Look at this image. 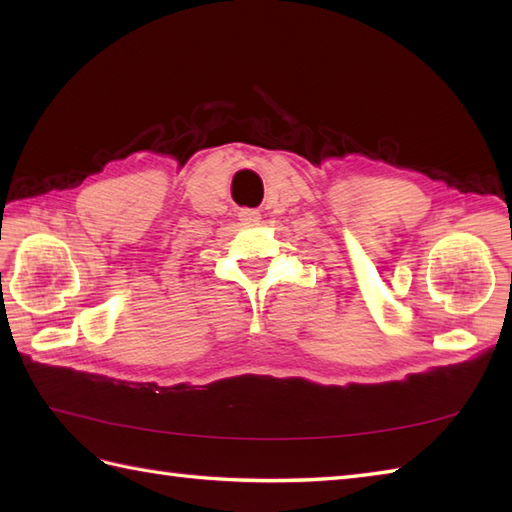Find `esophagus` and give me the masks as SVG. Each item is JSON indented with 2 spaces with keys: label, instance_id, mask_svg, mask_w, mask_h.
I'll return each instance as SVG.
<instances>
[{
  "label": "esophagus",
  "instance_id": "34e87169",
  "mask_svg": "<svg viewBox=\"0 0 512 512\" xmlns=\"http://www.w3.org/2000/svg\"><path fill=\"white\" fill-rule=\"evenodd\" d=\"M239 220H242V224L246 226H255L259 224V220H262V215H259V211L255 209H242L239 211Z\"/></svg>",
  "mask_w": 512,
  "mask_h": 512
}]
</instances>
